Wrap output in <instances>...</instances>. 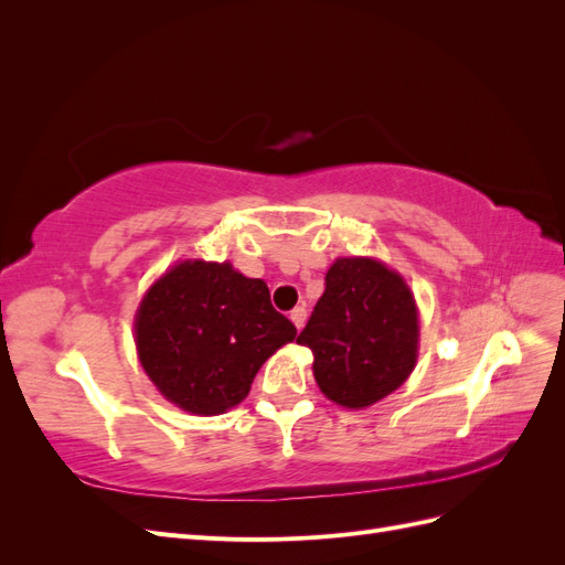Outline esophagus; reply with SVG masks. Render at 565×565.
Returning a JSON list of instances; mask_svg holds the SVG:
<instances>
[{
  "mask_svg": "<svg viewBox=\"0 0 565 565\" xmlns=\"http://www.w3.org/2000/svg\"><path fill=\"white\" fill-rule=\"evenodd\" d=\"M289 320L295 322L297 330H301L303 322H306V309H303V306H297V309H295L292 313H289Z\"/></svg>",
  "mask_w": 565,
  "mask_h": 565,
  "instance_id": "1",
  "label": "esophagus"
}]
</instances>
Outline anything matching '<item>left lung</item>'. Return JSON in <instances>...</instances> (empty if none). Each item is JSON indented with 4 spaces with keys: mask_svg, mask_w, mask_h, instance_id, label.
Returning <instances> with one entry per match:
<instances>
[{
    "mask_svg": "<svg viewBox=\"0 0 565 565\" xmlns=\"http://www.w3.org/2000/svg\"><path fill=\"white\" fill-rule=\"evenodd\" d=\"M297 344L313 353V377L332 403L361 409L386 398L415 370L417 303L405 280L367 256L337 259Z\"/></svg>",
    "mask_w": 565,
    "mask_h": 565,
    "instance_id": "1",
    "label": "left lung"
}]
</instances>
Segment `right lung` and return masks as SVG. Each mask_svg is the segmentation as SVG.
I'll use <instances>...</instances> for the list:
<instances>
[{"instance_id": "obj_1", "label": "right lung", "mask_w": 565, "mask_h": 565, "mask_svg": "<svg viewBox=\"0 0 565 565\" xmlns=\"http://www.w3.org/2000/svg\"><path fill=\"white\" fill-rule=\"evenodd\" d=\"M139 361L162 396L212 417L247 398L256 372L297 328L268 287L228 262L188 259L150 285L134 320Z\"/></svg>"}]
</instances>
